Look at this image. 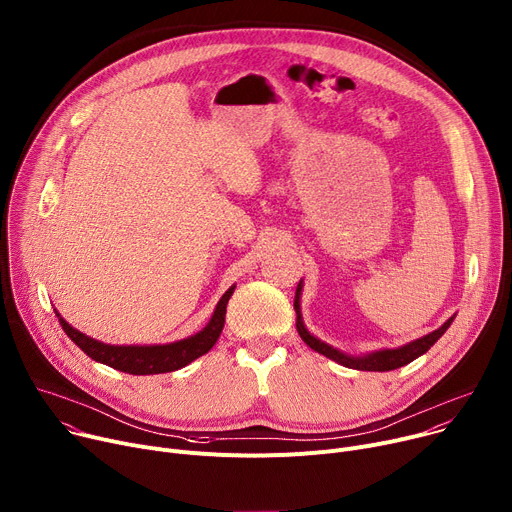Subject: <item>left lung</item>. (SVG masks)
Here are the masks:
<instances>
[{"instance_id":"left-lung-1","label":"left lung","mask_w":512,"mask_h":512,"mask_svg":"<svg viewBox=\"0 0 512 512\" xmlns=\"http://www.w3.org/2000/svg\"><path fill=\"white\" fill-rule=\"evenodd\" d=\"M301 291H303V281H299L297 285V291H295V301H293V307H295V313H297V332L301 336V340L313 348L316 352H320V355L336 361L338 365L342 367H348V369H357V371H393V369H400L408 363H412L414 359L422 357L424 352L435 344L451 326V322L455 320V313L453 316L441 326L437 328L435 332H430L422 338H416L404 346H398V348H379V350H373V352H367V355H348V352H342L334 346H330L328 342L320 340L318 336H313L305 322H303V316H301Z\"/></svg>"}]
</instances>
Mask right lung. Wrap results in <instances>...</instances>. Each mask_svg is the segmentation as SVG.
<instances>
[{
	"label": "right lung",
	"mask_w": 512,
	"mask_h": 512,
	"mask_svg": "<svg viewBox=\"0 0 512 512\" xmlns=\"http://www.w3.org/2000/svg\"><path fill=\"white\" fill-rule=\"evenodd\" d=\"M233 291H235V285H231L223 293V297L215 305L209 324L201 332L176 342H168V344H106L86 336L80 330H75L69 322L61 318V313L57 309L55 313L65 334L96 363L108 365L116 371H123L129 375H157V373L178 371L199 357L207 355V352L215 346L217 338L221 336V330L225 324V307Z\"/></svg>",
	"instance_id": "right-lung-1"
}]
</instances>
